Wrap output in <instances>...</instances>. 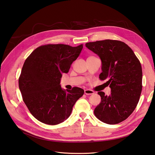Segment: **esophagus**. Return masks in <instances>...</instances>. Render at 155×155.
<instances>
[{
  "label": "esophagus",
  "mask_w": 155,
  "mask_h": 155,
  "mask_svg": "<svg viewBox=\"0 0 155 155\" xmlns=\"http://www.w3.org/2000/svg\"><path fill=\"white\" fill-rule=\"evenodd\" d=\"M84 92H85V94L87 95H91L93 94H94V92L92 90H91V89H85Z\"/></svg>",
  "instance_id": "esophagus-1"
}]
</instances>
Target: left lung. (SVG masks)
Here are the masks:
<instances>
[{"mask_svg": "<svg viewBox=\"0 0 155 155\" xmlns=\"http://www.w3.org/2000/svg\"><path fill=\"white\" fill-rule=\"evenodd\" d=\"M86 47L101 60V80L107 79L111 93L98 92L101 101L94 109L97 119L107 124L126 120L137 107L142 90V70L139 59L122 41L106 39L90 42Z\"/></svg>", "mask_w": 155, "mask_h": 155, "instance_id": "obj_1", "label": "left lung"}]
</instances>
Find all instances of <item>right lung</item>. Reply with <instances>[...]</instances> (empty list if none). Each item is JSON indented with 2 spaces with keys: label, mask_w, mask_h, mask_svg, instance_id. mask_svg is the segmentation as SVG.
<instances>
[{
  "label": "right lung",
  "mask_w": 155,
  "mask_h": 155,
  "mask_svg": "<svg viewBox=\"0 0 155 155\" xmlns=\"http://www.w3.org/2000/svg\"><path fill=\"white\" fill-rule=\"evenodd\" d=\"M82 49L83 45L72 47L48 44L39 46L26 58L18 78V87L30 113L41 122L48 125L63 122L83 95L81 88L64 91L60 85L62 74L68 72Z\"/></svg>",
  "instance_id": "obj_1"
}]
</instances>
